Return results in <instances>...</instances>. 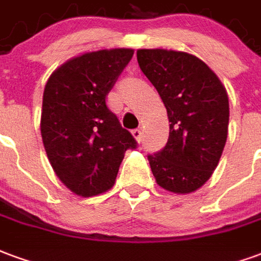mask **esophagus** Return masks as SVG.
Here are the masks:
<instances>
[{
  "instance_id": "1",
  "label": "esophagus",
  "mask_w": 261,
  "mask_h": 261,
  "mask_svg": "<svg viewBox=\"0 0 261 261\" xmlns=\"http://www.w3.org/2000/svg\"><path fill=\"white\" fill-rule=\"evenodd\" d=\"M142 129H135V130H133L132 132V135H133V138L136 139V142H138V143H140V142H142Z\"/></svg>"
}]
</instances>
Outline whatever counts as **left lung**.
I'll use <instances>...</instances> for the list:
<instances>
[{
    "instance_id": "obj_1",
    "label": "left lung",
    "mask_w": 261,
    "mask_h": 261,
    "mask_svg": "<svg viewBox=\"0 0 261 261\" xmlns=\"http://www.w3.org/2000/svg\"><path fill=\"white\" fill-rule=\"evenodd\" d=\"M136 54L170 121L165 147L149 155L151 172L165 191L192 193L210 179L227 142L225 86L196 55L164 48H140Z\"/></svg>"
}]
</instances>
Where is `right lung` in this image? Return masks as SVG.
<instances>
[{"label": "right lung", "mask_w": 261, "mask_h": 261, "mask_svg": "<svg viewBox=\"0 0 261 261\" xmlns=\"http://www.w3.org/2000/svg\"><path fill=\"white\" fill-rule=\"evenodd\" d=\"M132 57V48L83 53L58 66L45 83L41 139L54 172L75 195L111 189L125 151L136 147L106 104Z\"/></svg>", "instance_id": "right-lung-1"}]
</instances>
